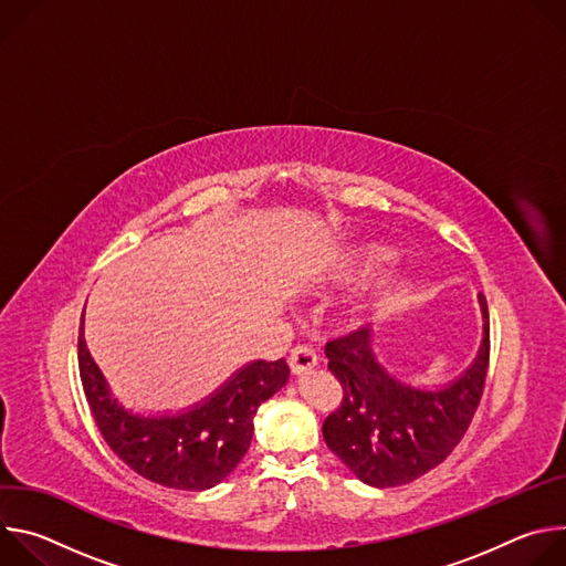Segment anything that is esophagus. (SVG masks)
I'll use <instances>...</instances> for the list:
<instances>
[{"label":"esophagus","instance_id":"34e87169","mask_svg":"<svg viewBox=\"0 0 566 566\" xmlns=\"http://www.w3.org/2000/svg\"><path fill=\"white\" fill-rule=\"evenodd\" d=\"M317 365V356L313 352V347L308 345H297L291 349L289 354V367L293 374H302V371H308Z\"/></svg>","mask_w":566,"mask_h":566}]
</instances>
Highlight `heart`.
<instances>
[{"instance_id": "heart-1", "label": "heart", "mask_w": 566, "mask_h": 566, "mask_svg": "<svg viewBox=\"0 0 566 566\" xmlns=\"http://www.w3.org/2000/svg\"><path fill=\"white\" fill-rule=\"evenodd\" d=\"M394 260V251L387 249V247H378V244H371V247H363L358 251H354L352 255H347V260L343 262V269L347 275L352 277H360V275H369L374 271H378L380 266H385L387 262ZM406 291V280L400 277H394L389 282H385L374 295H371V304L376 306H385V304H391L400 297V293Z\"/></svg>"}]
</instances>
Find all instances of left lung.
I'll list each match as a JSON object with an SVG mask.
<instances>
[{
  "mask_svg": "<svg viewBox=\"0 0 566 566\" xmlns=\"http://www.w3.org/2000/svg\"><path fill=\"white\" fill-rule=\"evenodd\" d=\"M483 340L461 378L437 391L417 389L387 374L360 327L327 343L329 371L343 385L340 406L322 423L332 452L376 489L402 486L437 468L463 439L486 382L491 319L479 293Z\"/></svg>",
  "mask_w": 566,
  "mask_h": 566,
  "instance_id": "1",
  "label": "left lung"
}]
</instances>
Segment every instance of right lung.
<instances>
[{"mask_svg":"<svg viewBox=\"0 0 566 566\" xmlns=\"http://www.w3.org/2000/svg\"><path fill=\"white\" fill-rule=\"evenodd\" d=\"M80 380L107 446L140 476L177 491H206L247 454L258 408L289 380V365L255 360L239 369L203 406L177 417H136L123 410L77 336Z\"/></svg>","mask_w":566,"mask_h":566,"instance_id":"add662e5","label":"right lung"}]
</instances>
